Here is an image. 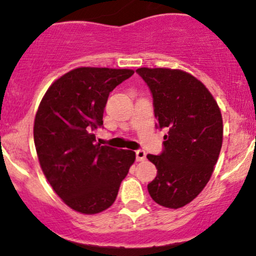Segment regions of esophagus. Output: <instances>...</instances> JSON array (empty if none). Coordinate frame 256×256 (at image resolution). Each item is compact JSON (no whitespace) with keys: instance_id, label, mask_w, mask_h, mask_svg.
Segmentation results:
<instances>
[{"instance_id":"obj_1","label":"esophagus","mask_w":256,"mask_h":256,"mask_svg":"<svg viewBox=\"0 0 256 256\" xmlns=\"http://www.w3.org/2000/svg\"><path fill=\"white\" fill-rule=\"evenodd\" d=\"M146 156V152L144 150H137L136 152V160L137 161H144Z\"/></svg>"}]
</instances>
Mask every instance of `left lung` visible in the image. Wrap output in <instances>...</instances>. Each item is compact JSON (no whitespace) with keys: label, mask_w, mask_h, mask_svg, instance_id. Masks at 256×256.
I'll return each instance as SVG.
<instances>
[{"label":"left lung","mask_w":256,"mask_h":256,"mask_svg":"<svg viewBox=\"0 0 256 256\" xmlns=\"http://www.w3.org/2000/svg\"><path fill=\"white\" fill-rule=\"evenodd\" d=\"M152 94L158 128H167L164 152L146 158L158 168L148 184L162 207H184L210 182L222 144V112L202 82L182 70L140 67Z\"/></svg>","instance_id":"1"}]
</instances>
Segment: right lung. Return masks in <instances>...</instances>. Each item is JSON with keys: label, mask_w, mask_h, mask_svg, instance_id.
Instances as JSON below:
<instances>
[{"label": "right lung", "mask_w": 256, "mask_h": 256, "mask_svg": "<svg viewBox=\"0 0 256 256\" xmlns=\"http://www.w3.org/2000/svg\"><path fill=\"white\" fill-rule=\"evenodd\" d=\"M134 71L78 67L44 94L34 124L38 161L46 180L76 212L98 214L116 201L134 162L132 150L95 143L110 92Z\"/></svg>", "instance_id": "1"}]
</instances>
